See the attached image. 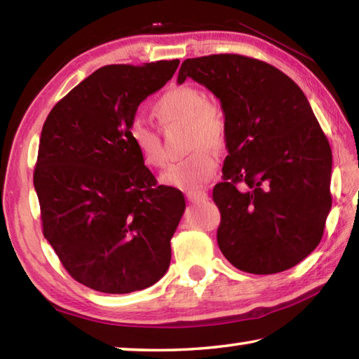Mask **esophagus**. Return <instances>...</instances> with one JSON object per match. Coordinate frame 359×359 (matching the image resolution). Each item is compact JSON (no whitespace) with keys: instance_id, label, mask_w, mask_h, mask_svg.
Here are the masks:
<instances>
[{"instance_id":"obj_1","label":"esophagus","mask_w":359,"mask_h":359,"mask_svg":"<svg viewBox=\"0 0 359 359\" xmlns=\"http://www.w3.org/2000/svg\"><path fill=\"white\" fill-rule=\"evenodd\" d=\"M185 196L190 203H203L208 199V193H205L204 190H196V191H188Z\"/></svg>"}]
</instances>
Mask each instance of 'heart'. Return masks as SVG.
<instances>
[{"mask_svg": "<svg viewBox=\"0 0 359 359\" xmlns=\"http://www.w3.org/2000/svg\"><path fill=\"white\" fill-rule=\"evenodd\" d=\"M156 118L163 126L185 123L187 156L171 163L161 174V184L179 190L194 191L212 179L217 168V156L205 145L222 149L226 142V117L215 101L205 100L201 90L193 85H177L163 93L154 106ZM128 136L145 166L161 168L166 161L161 139L154 126L141 117L131 120Z\"/></svg>", "mask_w": 359, "mask_h": 359, "instance_id": "heart-1", "label": "heart"}]
</instances>
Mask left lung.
Segmentation results:
<instances>
[{
	"label": "left lung",
	"mask_w": 359,
	"mask_h": 359,
	"mask_svg": "<svg viewBox=\"0 0 359 359\" xmlns=\"http://www.w3.org/2000/svg\"><path fill=\"white\" fill-rule=\"evenodd\" d=\"M188 77L209 88L226 117L217 242L231 264L276 274L311 255L331 210L332 154L302 90L257 58L218 53L187 58Z\"/></svg>",
	"instance_id": "obj_1"
}]
</instances>
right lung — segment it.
Returning <instances> with one entry per match:
<instances>
[{"label":"right lung","instance_id":"obj_1","mask_svg":"<svg viewBox=\"0 0 359 359\" xmlns=\"http://www.w3.org/2000/svg\"><path fill=\"white\" fill-rule=\"evenodd\" d=\"M179 63L102 66L60 100L42 126L33 174L42 233L69 276L101 293L147 288L171 263L185 198L156 184L128 126Z\"/></svg>","mask_w":359,"mask_h":359}]
</instances>
